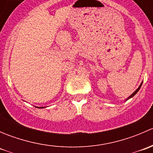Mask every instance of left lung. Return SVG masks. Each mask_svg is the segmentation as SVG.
<instances>
[{
  "label": "left lung",
  "instance_id": "8db88e82",
  "mask_svg": "<svg viewBox=\"0 0 153 153\" xmlns=\"http://www.w3.org/2000/svg\"><path fill=\"white\" fill-rule=\"evenodd\" d=\"M142 83H143V81H142V82H141V84H140V86H138V89H136V90H135V92H133V93H132V95H130V96H129V97H128V98H126V101H127V100H129V98H132V97H133V96H134V95H135V94H136V93H137V92H138V91H139L140 88H141V85H142Z\"/></svg>",
  "mask_w": 153,
  "mask_h": 153
}]
</instances>
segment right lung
I'll return each instance as SVG.
<instances>
[{"label": "right lung", "mask_w": 153, "mask_h": 153, "mask_svg": "<svg viewBox=\"0 0 153 153\" xmlns=\"http://www.w3.org/2000/svg\"><path fill=\"white\" fill-rule=\"evenodd\" d=\"M35 107H37V108H40V109H42V108H45V107H38V106H35Z\"/></svg>", "instance_id": "1"}]
</instances>
